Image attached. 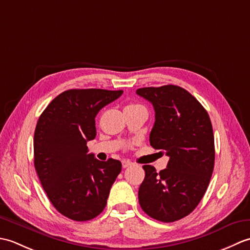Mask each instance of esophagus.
<instances>
[{"mask_svg":"<svg viewBox=\"0 0 250 250\" xmlns=\"http://www.w3.org/2000/svg\"><path fill=\"white\" fill-rule=\"evenodd\" d=\"M130 166H132V162L128 161V160H124L122 161V167L125 168V167H129Z\"/></svg>","mask_w":250,"mask_h":250,"instance_id":"obj_1","label":"esophagus"}]
</instances>
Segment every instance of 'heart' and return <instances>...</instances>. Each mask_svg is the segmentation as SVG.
Listing matches in <instances>:
<instances>
[{"label": "heart", "instance_id": "obj_1", "mask_svg": "<svg viewBox=\"0 0 250 250\" xmlns=\"http://www.w3.org/2000/svg\"><path fill=\"white\" fill-rule=\"evenodd\" d=\"M136 106H141V105H137V104H129L125 106V108H131V107H136Z\"/></svg>", "mask_w": 250, "mask_h": 250}]
</instances>
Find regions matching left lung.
<instances>
[{"label":"left lung","mask_w":250,"mask_h":250,"mask_svg":"<svg viewBox=\"0 0 250 250\" xmlns=\"http://www.w3.org/2000/svg\"><path fill=\"white\" fill-rule=\"evenodd\" d=\"M136 93L155 108L150 145L169 157L159 173L152 166L143 167L140 205L153 219L176 221L198 206L208 187L215 163L213 126L205 108L182 87H146Z\"/></svg>","instance_id":"left-lung-1"}]
</instances>
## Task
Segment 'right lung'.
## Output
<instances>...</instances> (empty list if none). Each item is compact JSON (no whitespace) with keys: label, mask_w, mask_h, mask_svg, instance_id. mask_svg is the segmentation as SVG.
Returning <instances> with one entry per match:
<instances>
[{"label":"right lung","mask_w":250,"mask_h":250,"mask_svg":"<svg viewBox=\"0 0 250 250\" xmlns=\"http://www.w3.org/2000/svg\"><path fill=\"white\" fill-rule=\"evenodd\" d=\"M122 90L71 89L58 95L40 116L34 133V167L55 208L75 221L93 219L107 203L121 172L115 159L99 161L87 142L97 135L95 116Z\"/></svg>","instance_id":"add662e5"}]
</instances>
